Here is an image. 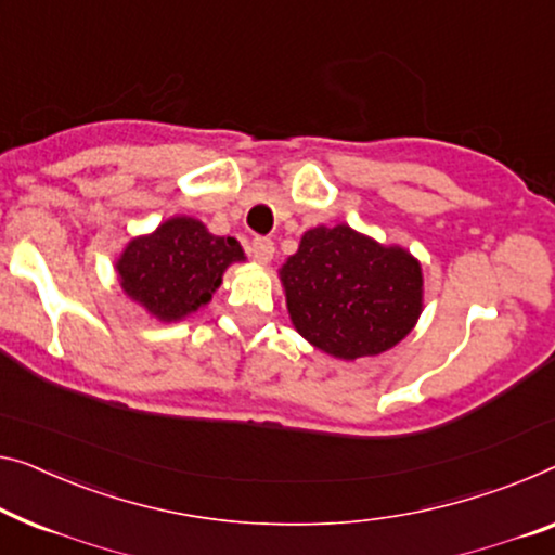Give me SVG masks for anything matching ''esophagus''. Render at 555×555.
I'll list each match as a JSON object with an SVG mask.
<instances>
[{
    "label": "esophagus",
    "mask_w": 555,
    "mask_h": 555,
    "mask_svg": "<svg viewBox=\"0 0 555 555\" xmlns=\"http://www.w3.org/2000/svg\"><path fill=\"white\" fill-rule=\"evenodd\" d=\"M251 256L259 263H269L271 259H274V242H271V238L256 236L251 242Z\"/></svg>",
    "instance_id": "esophagus-1"
}]
</instances>
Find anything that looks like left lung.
Returning a JSON list of instances; mask_svg holds the SVG:
<instances>
[{
	"mask_svg": "<svg viewBox=\"0 0 555 555\" xmlns=\"http://www.w3.org/2000/svg\"><path fill=\"white\" fill-rule=\"evenodd\" d=\"M279 276L296 331L344 361L393 349L424 309L421 263L346 224L306 231Z\"/></svg>",
	"mask_w": 555,
	"mask_h": 555,
	"instance_id": "left-lung-1",
	"label": "left lung"
}]
</instances>
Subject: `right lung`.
<instances>
[{"label":"right lung","mask_w":555,"mask_h":555,"mask_svg":"<svg viewBox=\"0 0 555 555\" xmlns=\"http://www.w3.org/2000/svg\"><path fill=\"white\" fill-rule=\"evenodd\" d=\"M236 238L209 234L202 221L171 217L137 236L117 259L124 294L159 321H181L211 301L231 263L244 261Z\"/></svg>","instance_id":"obj_1"}]
</instances>
